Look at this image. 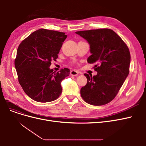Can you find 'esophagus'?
<instances>
[{"label": "esophagus", "instance_id": "obj_1", "mask_svg": "<svg viewBox=\"0 0 146 146\" xmlns=\"http://www.w3.org/2000/svg\"><path fill=\"white\" fill-rule=\"evenodd\" d=\"M79 72L77 70H72L71 71H70V75L72 76H77V75H78Z\"/></svg>", "mask_w": 146, "mask_h": 146}]
</instances>
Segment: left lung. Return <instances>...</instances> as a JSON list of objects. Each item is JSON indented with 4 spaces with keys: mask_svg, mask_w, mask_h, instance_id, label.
Instances as JSON below:
<instances>
[{
    "mask_svg": "<svg viewBox=\"0 0 146 146\" xmlns=\"http://www.w3.org/2000/svg\"><path fill=\"white\" fill-rule=\"evenodd\" d=\"M88 41L91 55L88 63L95 64L96 76L85 74L87 83L80 90L86 103L100 106L108 104L117 94L129 74V47L113 30L99 29L76 32Z\"/></svg>",
    "mask_w": 146,
    "mask_h": 146,
    "instance_id": "8db88e82",
    "label": "left lung"
}]
</instances>
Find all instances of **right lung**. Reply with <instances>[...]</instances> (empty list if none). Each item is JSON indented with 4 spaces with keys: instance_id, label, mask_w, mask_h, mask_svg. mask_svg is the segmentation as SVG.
<instances>
[{
    "instance_id": "obj_1",
    "label": "right lung",
    "mask_w": 146,
    "mask_h": 146,
    "mask_svg": "<svg viewBox=\"0 0 146 146\" xmlns=\"http://www.w3.org/2000/svg\"><path fill=\"white\" fill-rule=\"evenodd\" d=\"M67 38L64 32L44 29L31 33L21 42L15 65L19 83L25 93L38 102H49L62 92L61 82L70 74L68 68L57 72L49 68L56 61Z\"/></svg>"
}]
</instances>
